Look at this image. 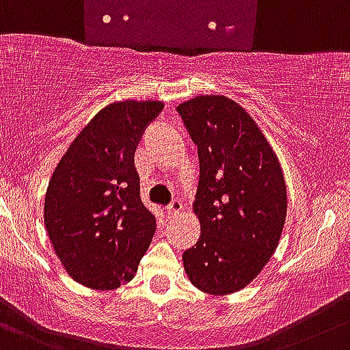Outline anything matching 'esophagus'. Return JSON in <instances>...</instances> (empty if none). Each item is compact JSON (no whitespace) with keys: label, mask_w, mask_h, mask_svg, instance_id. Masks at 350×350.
<instances>
[{"label":"esophagus","mask_w":350,"mask_h":350,"mask_svg":"<svg viewBox=\"0 0 350 350\" xmlns=\"http://www.w3.org/2000/svg\"><path fill=\"white\" fill-rule=\"evenodd\" d=\"M180 211H182V202L177 201V199H173V201L168 204V208H166V216H168V218H173V216H177Z\"/></svg>","instance_id":"1"}]
</instances>
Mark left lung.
<instances>
[{
  "mask_svg": "<svg viewBox=\"0 0 350 350\" xmlns=\"http://www.w3.org/2000/svg\"><path fill=\"white\" fill-rule=\"evenodd\" d=\"M198 146L194 213L201 237L182 256L187 277L213 295L244 288L277 249L287 189L277 154L247 111L225 96L177 106Z\"/></svg>",
  "mask_w": 350,
  "mask_h": 350,
  "instance_id": "obj_1",
  "label": "left lung"
}]
</instances>
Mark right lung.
<instances>
[{"label": "right lung", "mask_w": 350, "mask_h": 350, "mask_svg": "<svg viewBox=\"0 0 350 350\" xmlns=\"http://www.w3.org/2000/svg\"><path fill=\"white\" fill-rule=\"evenodd\" d=\"M159 101L103 108L70 144L53 173L44 225L70 277L96 291L132 280L156 232L142 204L134 152L159 115Z\"/></svg>", "instance_id": "obj_1"}]
</instances>
